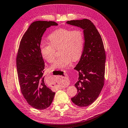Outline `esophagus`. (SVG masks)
Here are the masks:
<instances>
[{
    "label": "esophagus",
    "instance_id": "obj_1",
    "mask_svg": "<svg viewBox=\"0 0 128 128\" xmlns=\"http://www.w3.org/2000/svg\"><path fill=\"white\" fill-rule=\"evenodd\" d=\"M62 80H63H63L66 81V79H62ZM57 87H58V88H60V89H61V88H63L65 87V86H66V85H65V84H64V83H62V84H60V83H58V84L57 85Z\"/></svg>",
    "mask_w": 128,
    "mask_h": 128
}]
</instances>
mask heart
I'll return each mask as SVG.
<instances>
[{
	"mask_svg": "<svg viewBox=\"0 0 128 128\" xmlns=\"http://www.w3.org/2000/svg\"><path fill=\"white\" fill-rule=\"evenodd\" d=\"M49 42H42L40 51L42 57L50 63L54 61L56 50L60 56L51 65L53 70L67 67L81 56L84 47V36L80 30L69 28L57 29L48 36Z\"/></svg>",
	"mask_w": 128,
	"mask_h": 128,
	"instance_id": "b5f03b06",
	"label": "heart"
}]
</instances>
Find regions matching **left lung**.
<instances>
[{"instance_id": "1", "label": "left lung", "mask_w": 128, "mask_h": 128, "mask_svg": "<svg viewBox=\"0 0 128 128\" xmlns=\"http://www.w3.org/2000/svg\"><path fill=\"white\" fill-rule=\"evenodd\" d=\"M66 22L84 30L83 53L74 68L79 73L78 80L74 84L77 94L71 100L77 106H87L95 101L104 84L106 55L104 44L100 33L89 19Z\"/></svg>"}]
</instances>
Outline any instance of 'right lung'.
Here are the masks:
<instances>
[{
	"label": "right lung",
	"instance_id": "obj_1",
	"mask_svg": "<svg viewBox=\"0 0 128 128\" xmlns=\"http://www.w3.org/2000/svg\"><path fill=\"white\" fill-rule=\"evenodd\" d=\"M57 25L52 21L33 22L19 44L16 58L19 86L28 104L36 109H46L51 104L54 96L55 92L45 84V63L40 45L46 28Z\"/></svg>",
	"mask_w": 128,
	"mask_h": 128
}]
</instances>
